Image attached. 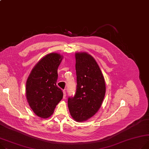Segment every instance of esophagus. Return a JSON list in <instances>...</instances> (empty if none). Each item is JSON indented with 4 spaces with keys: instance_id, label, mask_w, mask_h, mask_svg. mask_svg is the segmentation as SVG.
<instances>
[{
    "instance_id": "34e87169",
    "label": "esophagus",
    "mask_w": 149,
    "mask_h": 149,
    "mask_svg": "<svg viewBox=\"0 0 149 149\" xmlns=\"http://www.w3.org/2000/svg\"><path fill=\"white\" fill-rule=\"evenodd\" d=\"M63 99H65L66 98V91L65 90H63Z\"/></svg>"
}]
</instances>
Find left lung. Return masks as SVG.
Here are the masks:
<instances>
[{
	"label": "left lung",
	"mask_w": 149,
	"mask_h": 149,
	"mask_svg": "<svg viewBox=\"0 0 149 149\" xmlns=\"http://www.w3.org/2000/svg\"><path fill=\"white\" fill-rule=\"evenodd\" d=\"M77 88L69 97V112L77 122L92 117L101 107L105 93L104 76L96 61L86 53L75 54Z\"/></svg>",
	"instance_id": "left-lung-1"
}]
</instances>
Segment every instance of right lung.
Instances as JSON below:
<instances>
[{
	"instance_id": "right-lung-1",
	"label": "right lung",
	"mask_w": 149,
	"mask_h": 149,
	"mask_svg": "<svg viewBox=\"0 0 149 149\" xmlns=\"http://www.w3.org/2000/svg\"><path fill=\"white\" fill-rule=\"evenodd\" d=\"M62 56L50 53L44 57L33 68L26 82V97L33 111L42 118L54 112L63 96L57 87V69Z\"/></svg>"
}]
</instances>
